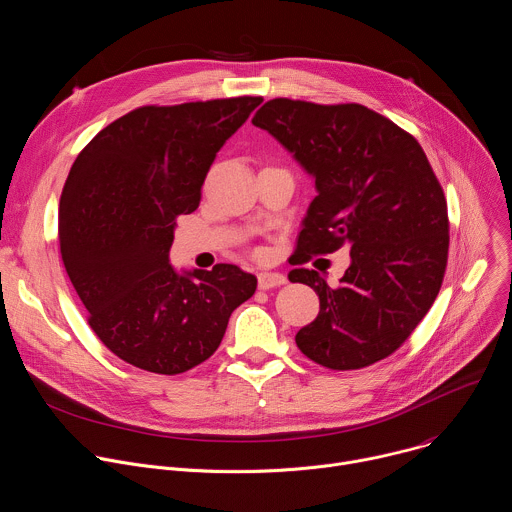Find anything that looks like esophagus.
<instances>
[{"label":"esophagus","mask_w":512,"mask_h":512,"mask_svg":"<svg viewBox=\"0 0 512 512\" xmlns=\"http://www.w3.org/2000/svg\"><path fill=\"white\" fill-rule=\"evenodd\" d=\"M257 281H259V287L261 289H271V287H277V285H283L285 283V277L281 273H273V271H261L257 275Z\"/></svg>","instance_id":"1"}]
</instances>
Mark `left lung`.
<instances>
[{"instance_id":"obj_1","label":"left lung","mask_w":512,"mask_h":512,"mask_svg":"<svg viewBox=\"0 0 512 512\" xmlns=\"http://www.w3.org/2000/svg\"><path fill=\"white\" fill-rule=\"evenodd\" d=\"M316 178L294 265L350 249L330 287L316 269L289 271L320 298L298 348L332 371H354L393 354L417 328L444 281L448 204L417 139L358 103L271 99L253 117Z\"/></svg>"}]
</instances>
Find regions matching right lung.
I'll return each mask as SVG.
<instances>
[{
	"instance_id": "add662e5",
	"label": "right lung",
	"mask_w": 512,
	"mask_h": 512,
	"mask_svg": "<svg viewBox=\"0 0 512 512\" xmlns=\"http://www.w3.org/2000/svg\"><path fill=\"white\" fill-rule=\"evenodd\" d=\"M263 97L145 105L101 129L72 164L58 243L99 340L121 360L180 375L214 354L235 308L257 289L237 265L178 275V216L198 208L225 141Z\"/></svg>"
}]
</instances>
